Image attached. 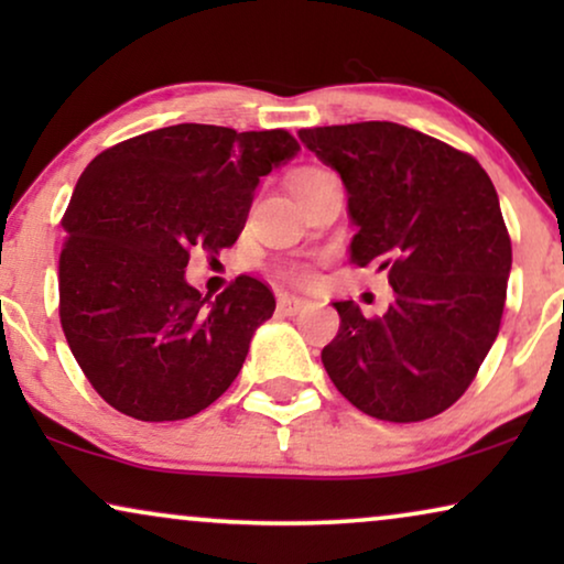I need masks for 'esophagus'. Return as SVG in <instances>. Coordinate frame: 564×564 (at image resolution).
Listing matches in <instances>:
<instances>
[{"label": "esophagus", "instance_id": "1", "mask_svg": "<svg viewBox=\"0 0 564 564\" xmlns=\"http://www.w3.org/2000/svg\"><path fill=\"white\" fill-rule=\"evenodd\" d=\"M303 307H305V300H300L295 295H280V297H276V311L284 313V315L303 313Z\"/></svg>", "mask_w": 564, "mask_h": 564}]
</instances>
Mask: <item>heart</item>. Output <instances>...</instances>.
<instances>
[{
  "label": "heart",
  "mask_w": 564,
  "mask_h": 564,
  "mask_svg": "<svg viewBox=\"0 0 564 564\" xmlns=\"http://www.w3.org/2000/svg\"><path fill=\"white\" fill-rule=\"evenodd\" d=\"M318 174H323V169H318V166L297 169V172L290 176V187H297V184L313 180V176H318ZM288 276H290V280H295V282H311V272H307V269H303V267L290 269Z\"/></svg>",
  "instance_id": "heart-1"
}]
</instances>
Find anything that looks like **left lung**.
Masks as SVG:
<instances>
[{"mask_svg": "<svg viewBox=\"0 0 564 564\" xmlns=\"http://www.w3.org/2000/svg\"><path fill=\"white\" fill-rule=\"evenodd\" d=\"M297 135L341 176L357 226L351 261L388 272L395 292L382 318L334 303L341 326L321 354L330 382L372 419L438 415L475 380L506 305L511 238L490 176L469 153L398 122Z\"/></svg>", "mask_w": 564, "mask_h": 564, "instance_id": "obj_1", "label": "left lung"}]
</instances>
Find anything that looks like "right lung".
I'll return each mask as SVG.
<instances>
[{
    "label": "right lung",
    "mask_w": 564,
    "mask_h": 564,
    "mask_svg": "<svg viewBox=\"0 0 564 564\" xmlns=\"http://www.w3.org/2000/svg\"><path fill=\"white\" fill-rule=\"evenodd\" d=\"M297 151L288 130L182 122L128 138L84 169L61 220V326L115 411L189 419L241 372L274 313L272 290L241 274L210 300L184 269L192 249L236 243L259 180Z\"/></svg>",
    "instance_id": "obj_1"
}]
</instances>
